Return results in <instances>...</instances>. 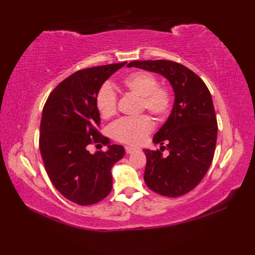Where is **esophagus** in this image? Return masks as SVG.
<instances>
[{
    "label": "esophagus",
    "mask_w": 255,
    "mask_h": 255,
    "mask_svg": "<svg viewBox=\"0 0 255 255\" xmlns=\"http://www.w3.org/2000/svg\"><path fill=\"white\" fill-rule=\"evenodd\" d=\"M125 150H126V153H128V154H130L136 151V149H133L131 147H125Z\"/></svg>",
    "instance_id": "obj_1"
}]
</instances>
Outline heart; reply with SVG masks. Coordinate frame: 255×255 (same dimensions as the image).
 Returning a JSON list of instances; mask_svg holds the SVG:
<instances>
[{
    "instance_id": "b5f03b06",
    "label": "heart",
    "mask_w": 255,
    "mask_h": 255,
    "mask_svg": "<svg viewBox=\"0 0 255 255\" xmlns=\"http://www.w3.org/2000/svg\"><path fill=\"white\" fill-rule=\"evenodd\" d=\"M123 88L140 97V108L148 111L156 119H163L172 106L171 91L158 85V80L152 73L137 71L123 79ZM95 104L101 115L111 118L117 111V96L110 84L101 86L96 94ZM153 123L148 116L121 119L111 128L113 138L123 143L140 145L152 131Z\"/></svg>"
}]
</instances>
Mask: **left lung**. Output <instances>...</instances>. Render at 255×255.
I'll list each match as a JSON object with an SVG mask.
<instances>
[{"mask_svg": "<svg viewBox=\"0 0 255 255\" xmlns=\"http://www.w3.org/2000/svg\"><path fill=\"white\" fill-rule=\"evenodd\" d=\"M127 67L159 73L172 85V112L153 137L161 148L143 150L147 156L143 178L155 193L182 196L198 185L214 159L218 126L210 92L196 73L174 61H131ZM165 148L167 157L161 154Z\"/></svg>", "mask_w": 255, "mask_h": 255, "instance_id": "left-lung-1", "label": "left lung"}]
</instances>
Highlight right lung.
Segmentation results:
<instances>
[{"label": "right lung", "instance_id": "right-lung-1", "mask_svg": "<svg viewBox=\"0 0 255 255\" xmlns=\"http://www.w3.org/2000/svg\"><path fill=\"white\" fill-rule=\"evenodd\" d=\"M126 62L80 70L53 90L42 110L39 148L52 185L67 199L93 205L112 191V167L125 154L123 145L90 153L91 143L108 144L97 130L96 94L103 83Z\"/></svg>", "mask_w": 255, "mask_h": 255}]
</instances>
